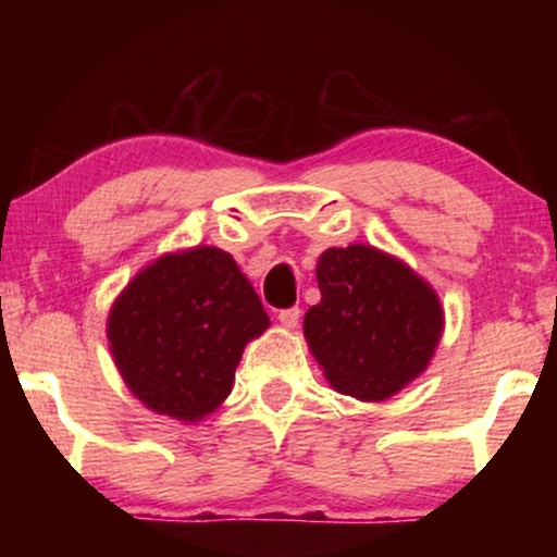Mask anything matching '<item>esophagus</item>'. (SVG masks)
<instances>
[{
  "label": "esophagus",
  "instance_id": "1",
  "mask_svg": "<svg viewBox=\"0 0 557 557\" xmlns=\"http://www.w3.org/2000/svg\"><path fill=\"white\" fill-rule=\"evenodd\" d=\"M299 319H301V309L299 307H288V309H281L278 311V322L284 324V326H288V330H294V326L299 324Z\"/></svg>",
  "mask_w": 557,
  "mask_h": 557
}]
</instances>
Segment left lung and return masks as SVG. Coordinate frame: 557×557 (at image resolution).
<instances>
[{"instance_id":"1","label":"left lung","mask_w":557,"mask_h":557,"mask_svg":"<svg viewBox=\"0 0 557 557\" xmlns=\"http://www.w3.org/2000/svg\"><path fill=\"white\" fill-rule=\"evenodd\" d=\"M322 301L304 337L334 391L385 400L421 375L444 330L433 288L370 246L330 248L317 265Z\"/></svg>"}]
</instances>
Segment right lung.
<instances>
[{
  "instance_id": "1",
  "label": "right lung",
  "mask_w": 557,
  "mask_h": 557,
  "mask_svg": "<svg viewBox=\"0 0 557 557\" xmlns=\"http://www.w3.org/2000/svg\"><path fill=\"white\" fill-rule=\"evenodd\" d=\"M269 326L231 253L193 248L159 258L113 304L109 342L128 391L177 421H197L231 395L243 347Z\"/></svg>"
}]
</instances>
